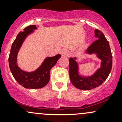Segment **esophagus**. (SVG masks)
<instances>
[{"mask_svg":"<svg viewBox=\"0 0 122 122\" xmlns=\"http://www.w3.org/2000/svg\"><path fill=\"white\" fill-rule=\"evenodd\" d=\"M61 55L64 56H68L70 55V51L67 50H63L61 51Z\"/></svg>","mask_w":122,"mask_h":122,"instance_id":"obj_1","label":"esophagus"}]
</instances>
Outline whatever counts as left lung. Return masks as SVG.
Segmentation results:
<instances>
[{
    "mask_svg": "<svg viewBox=\"0 0 122 122\" xmlns=\"http://www.w3.org/2000/svg\"><path fill=\"white\" fill-rule=\"evenodd\" d=\"M94 36L97 38L87 50V54H96L102 60L101 67L92 76L81 77L78 74V64L76 58L69 59V74L71 83L83 90L95 88L107 79L112 68V55L109 42L100 30L96 29Z\"/></svg>",
    "mask_w": 122,
    "mask_h": 122,
    "instance_id": "1",
    "label": "left lung"
}]
</instances>
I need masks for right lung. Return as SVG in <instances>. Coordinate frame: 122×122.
<instances>
[{"mask_svg": "<svg viewBox=\"0 0 122 122\" xmlns=\"http://www.w3.org/2000/svg\"><path fill=\"white\" fill-rule=\"evenodd\" d=\"M35 25H30L23 29L17 35L11 47L9 56V64L11 72L15 79L23 87L30 89H36L44 87L48 83L50 78V70L61 57L58 54L52 57H48L36 71L28 72L22 71L17 66V55L23 41L29 34L36 29Z\"/></svg>", "mask_w": 122, "mask_h": 122, "instance_id": "obj_1", "label": "right lung"}]
</instances>
